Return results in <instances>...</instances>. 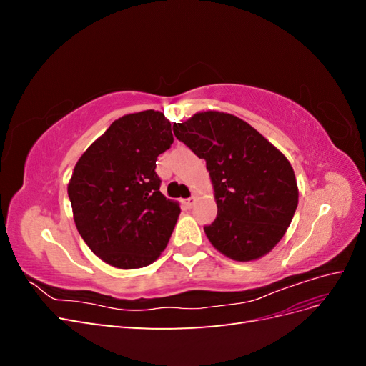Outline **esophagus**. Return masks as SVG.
I'll use <instances>...</instances> for the list:
<instances>
[{"instance_id": "1", "label": "esophagus", "mask_w": 366, "mask_h": 366, "mask_svg": "<svg viewBox=\"0 0 366 366\" xmlns=\"http://www.w3.org/2000/svg\"><path fill=\"white\" fill-rule=\"evenodd\" d=\"M195 200H197V198L195 197H189V198H187V200H184V204L187 206V207H192L194 206V203H195Z\"/></svg>"}]
</instances>
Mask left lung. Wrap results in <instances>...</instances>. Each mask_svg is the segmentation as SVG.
Wrapping results in <instances>:
<instances>
[{
    "mask_svg": "<svg viewBox=\"0 0 366 366\" xmlns=\"http://www.w3.org/2000/svg\"><path fill=\"white\" fill-rule=\"evenodd\" d=\"M172 129L206 160L218 207L214 223L204 226L212 246L235 261L269 253L297 207L290 162L247 122L227 113H197Z\"/></svg>",
    "mask_w": 366,
    "mask_h": 366,
    "instance_id": "8db88e82",
    "label": "left lung"
}]
</instances>
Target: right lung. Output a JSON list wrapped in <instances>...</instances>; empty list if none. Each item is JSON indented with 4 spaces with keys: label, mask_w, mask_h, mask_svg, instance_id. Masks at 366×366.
Returning <instances> with one entry per match:
<instances>
[{
    "label": "right lung",
    "mask_w": 366,
    "mask_h": 366,
    "mask_svg": "<svg viewBox=\"0 0 366 366\" xmlns=\"http://www.w3.org/2000/svg\"><path fill=\"white\" fill-rule=\"evenodd\" d=\"M172 142L171 122L147 109L114 120L74 166L69 197L77 232L113 267H145L168 246L180 206L160 192L156 160Z\"/></svg>",
    "instance_id": "right-lung-1"
}]
</instances>
